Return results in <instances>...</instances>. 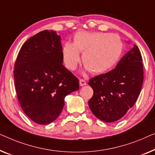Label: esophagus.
Listing matches in <instances>:
<instances>
[{
	"label": "esophagus",
	"instance_id": "esophagus-1",
	"mask_svg": "<svg viewBox=\"0 0 155 155\" xmlns=\"http://www.w3.org/2000/svg\"><path fill=\"white\" fill-rule=\"evenodd\" d=\"M79 84H80L81 86H86V81L84 80V79H80V80H79Z\"/></svg>",
	"mask_w": 155,
	"mask_h": 155
}]
</instances>
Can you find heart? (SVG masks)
<instances>
[{"instance_id":"heart-1","label":"heart","mask_w":155,"mask_h":155,"mask_svg":"<svg viewBox=\"0 0 155 155\" xmlns=\"http://www.w3.org/2000/svg\"><path fill=\"white\" fill-rule=\"evenodd\" d=\"M123 43L117 35L101 32L79 31L74 36V43L67 42L62 49L65 66L70 70L77 68L83 54L84 66L93 74L112 69L120 58Z\"/></svg>"}]
</instances>
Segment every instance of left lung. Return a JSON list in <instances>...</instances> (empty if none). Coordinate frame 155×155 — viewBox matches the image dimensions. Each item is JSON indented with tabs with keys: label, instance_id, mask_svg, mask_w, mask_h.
<instances>
[{
	"label": "left lung",
	"instance_id": "1",
	"mask_svg": "<svg viewBox=\"0 0 155 155\" xmlns=\"http://www.w3.org/2000/svg\"><path fill=\"white\" fill-rule=\"evenodd\" d=\"M143 74L142 55L134 45L114 69L89 80L93 95L88 105L93 114L109 123L122 118L138 99Z\"/></svg>",
	"mask_w": 155,
	"mask_h": 155
}]
</instances>
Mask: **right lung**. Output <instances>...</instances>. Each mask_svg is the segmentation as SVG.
<instances>
[{
    "mask_svg": "<svg viewBox=\"0 0 155 155\" xmlns=\"http://www.w3.org/2000/svg\"><path fill=\"white\" fill-rule=\"evenodd\" d=\"M60 36L44 30L28 39L15 63L14 78L24 112L45 125L58 118L64 97L79 88L78 79L62 64Z\"/></svg>",
    "mask_w": 155,
    "mask_h": 155,
    "instance_id": "1",
    "label": "right lung"
}]
</instances>
